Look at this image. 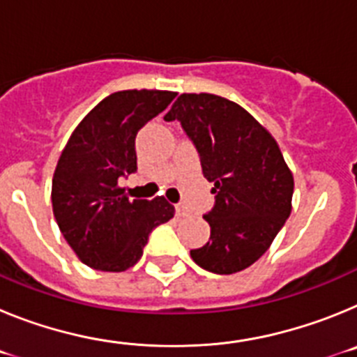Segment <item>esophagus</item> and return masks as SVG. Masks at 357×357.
Masks as SVG:
<instances>
[{
  "label": "esophagus",
  "instance_id": "esophagus-1",
  "mask_svg": "<svg viewBox=\"0 0 357 357\" xmlns=\"http://www.w3.org/2000/svg\"><path fill=\"white\" fill-rule=\"evenodd\" d=\"M175 213H176V216H181V218L189 216V211H188V207L184 206V204H176V206H175Z\"/></svg>",
  "mask_w": 357,
  "mask_h": 357
}]
</instances>
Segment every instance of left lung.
Listing matches in <instances>:
<instances>
[{"label":"left lung","instance_id":"left-lung-1","mask_svg":"<svg viewBox=\"0 0 357 357\" xmlns=\"http://www.w3.org/2000/svg\"><path fill=\"white\" fill-rule=\"evenodd\" d=\"M164 119L181 121L216 195L204 216L211 238L191 257L218 275L241 272L270 248L291 213L293 175L279 144L243 107L216 94H181Z\"/></svg>","mask_w":357,"mask_h":357}]
</instances>
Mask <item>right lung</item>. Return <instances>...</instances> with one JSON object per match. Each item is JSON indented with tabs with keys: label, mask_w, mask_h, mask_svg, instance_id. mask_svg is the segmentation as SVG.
<instances>
[{
	"label": "right lung",
	"mask_w": 357,
	"mask_h": 357,
	"mask_svg": "<svg viewBox=\"0 0 357 357\" xmlns=\"http://www.w3.org/2000/svg\"><path fill=\"white\" fill-rule=\"evenodd\" d=\"M175 96L148 89L112 93L82 119L62 150L52 182L53 214L78 259L94 270L134 266L151 230L175 214L166 198L130 200L118 184L137 169V132Z\"/></svg>",
	"instance_id": "1"
}]
</instances>
